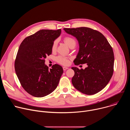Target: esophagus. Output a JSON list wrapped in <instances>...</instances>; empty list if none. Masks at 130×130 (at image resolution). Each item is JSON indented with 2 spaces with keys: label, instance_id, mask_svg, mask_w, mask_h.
<instances>
[{
  "label": "esophagus",
  "instance_id": "1",
  "mask_svg": "<svg viewBox=\"0 0 130 130\" xmlns=\"http://www.w3.org/2000/svg\"><path fill=\"white\" fill-rule=\"evenodd\" d=\"M63 69L64 70H67V69H68V68L67 67H63Z\"/></svg>",
  "mask_w": 130,
  "mask_h": 130
}]
</instances>
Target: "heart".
I'll return each mask as SVG.
<instances>
[{
	"mask_svg": "<svg viewBox=\"0 0 130 130\" xmlns=\"http://www.w3.org/2000/svg\"><path fill=\"white\" fill-rule=\"evenodd\" d=\"M65 43L70 48L73 46H75L76 45V40L74 39L73 38H71V37L70 36H66L64 38V40ZM58 46V41L57 40H55L54 41L53 43V44L52 45V51H55L56 50ZM57 61L64 65H67L69 64V61L68 58L63 56V55H60V56H58L57 58Z\"/></svg>",
	"mask_w": 130,
	"mask_h": 130,
	"instance_id": "obj_1",
	"label": "heart"
}]
</instances>
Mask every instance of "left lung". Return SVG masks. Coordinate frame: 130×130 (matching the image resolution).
I'll return each mask as SVG.
<instances>
[{"mask_svg": "<svg viewBox=\"0 0 130 130\" xmlns=\"http://www.w3.org/2000/svg\"><path fill=\"white\" fill-rule=\"evenodd\" d=\"M76 37L79 50L73 62L76 65L86 63L84 69L71 67L75 75L73 86L82 93L91 95L102 90L112 78L114 71V52L107 39L100 32L87 27L64 28Z\"/></svg>", "mask_w": 130, "mask_h": 130, "instance_id": "obj_1", "label": "left lung"}]
</instances>
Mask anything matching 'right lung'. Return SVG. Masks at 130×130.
<instances>
[{
  "label": "right lung",
  "mask_w": 130,
  "mask_h": 130,
  "mask_svg": "<svg viewBox=\"0 0 130 130\" xmlns=\"http://www.w3.org/2000/svg\"><path fill=\"white\" fill-rule=\"evenodd\" d=\"M61 33V29L41 30L26 38L18 49L14 64L16 75L23 88L34 97H45L58 85L62 66L55 64L49 69L45 59Z\"/></svg>",
  "instance_id": "add662e5"
}]
</instances>
